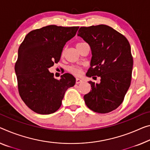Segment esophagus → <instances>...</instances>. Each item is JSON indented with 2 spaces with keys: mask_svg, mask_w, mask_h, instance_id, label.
<instances>
[{
  "mask_svg": "<svg viewBox=\"0 0 150 150\" xmlns=\"http://www.w3.org/2000/svg\"><path fill=\"white\" fill-rule=\"evenodd\" d=\"M82 80L80 79V78H76V84H80V83H82Z\"/></svg>",
  "mask_w": 150,
  "mask_h": 150,
  "instance_id": "34e87169",
  "label": "esophagus"
}]
</instances>
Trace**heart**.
I'll use <instances>...</instances> for the list:
<instances>
[{"label":"heart","mask_w":150,"mask_h":150,"mask_svg":"<svg viewBox=\"0 0 150 150\" xmlns=\"http://www.w3.org/2000/svg\"><path fill=\"white\" fill-rule=\"evenodd\" d=\"M83 43H83V42L78 43H76V48L78 49V48L79 47L80 45H82ZM70 71L73 74L78 76V75H80L82 72V68L78 67V66H72V67H70Z\"/></svg>","instance_id":"heart-1"}]
</instances>
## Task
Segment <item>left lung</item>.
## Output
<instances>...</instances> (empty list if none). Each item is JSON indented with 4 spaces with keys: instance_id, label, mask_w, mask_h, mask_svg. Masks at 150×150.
Here are the masks:
<instances>
[{
    "instance_id": "obj_1",
    "label": "left lung",
    "mask_w": 150,
    "mask_h": 150,
    "mask_svg": "<svg viewBox=\"0 0 150 150\" xmlns=\"http://www.w3.org/2000/svg\"><path fill=\"white\" fill-rule=\"evenodd\" d=\"M78 33L92 52L86 75L100 77L99 84L88 82L92 90L84 96L85 103L94 112L107 113L120 106L130 86L133 64L130 44L125 36L105 25L81 27Z\"/></svg>"
}]
</instances>
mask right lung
<instances>
[{"label":"right lung","mask_w":150,"mask_h":150,"mask_svg":"<svg viewBox=\"0 0 150 150\" xmlns=\"http://www.w3.org/2000/svg\"><path fill=\"white\" fill-rule=\"evenodd\" d=\"M79 27L48 25L30 31L18 50L15 70L21 98L33 111L41 115L54 113L62 105L68 88L76 78L66 73L59 80L49 68L60 59L68 41L75 36Z\"/></svg>","instance_id":"right-lung-1"}]
</instances>
